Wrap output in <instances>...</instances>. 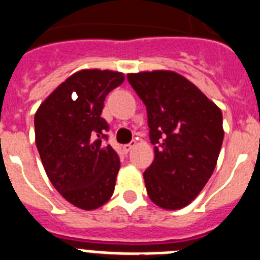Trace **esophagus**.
Instances as JSON below:
<instances>
[{"label":"esophagus","instance_id":"esophagus-1","mask_svg":"<svg viewBox=\"0 0 260 260\" xmlns=\"http://www.w3.org/2000/svg\"><path fill=\"white\" fill-rule=\"evenodd\" d=\"M135 144H136V143H135V141H132V143H129V144H125V145H123V149H124V152H125V153H128V152H131V151H132V148H134V147H135Z\"/></svg>","mask_w":260,"mask_h":260}]
</instances>
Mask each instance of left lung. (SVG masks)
Here are the masks:
<instances>
[{
	"label": "left lung",
	"instance_id": "1",
	"mask_svg": "<svg viewBox=\"0 0 260 260\" xmlns=\"http://www.w3.org/2000/svg\"><path fill=\"white\" fill-rule=\"evenodd\" d=\"M147 108L155 159L144 171L149 199L164 210L189 204L214 172L223 143L221 111L191 81L168 71L129 73Z\"/></svg>",
	"mask_w": 260,
	"mask_h": 260
}]
</instances>
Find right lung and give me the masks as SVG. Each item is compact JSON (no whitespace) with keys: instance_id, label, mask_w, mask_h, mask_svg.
<instances>
[{"instance_id":"obj_1","label":"right lung","mask_w":260,"mask_h":260,"mask_svg":"<svg viewBox=\"0 0 260 260\" xmlns=\"http://www.w3.org/2000/svg\"><path fill=\"white\" fill-rule=\"evenodd\" d=\"M123 73L76 72L49 94L35 116L36 145L49 180L61 196L82 210L107 203L120 170L103 117L105 97L121 85Z\"/></svg>"}]
</instances>
